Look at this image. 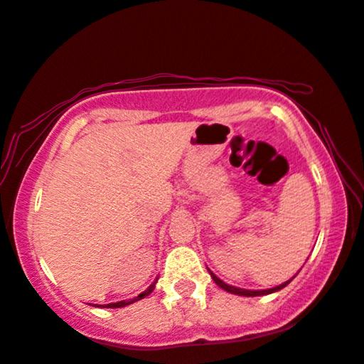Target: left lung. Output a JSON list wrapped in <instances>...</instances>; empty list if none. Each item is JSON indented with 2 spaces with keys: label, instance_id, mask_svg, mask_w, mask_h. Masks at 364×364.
<instances>
[{
  "label": "left lung",
  "instance_id": "left-lung-1",
  "mask_svg": "<svg viewBox=\"0 0 364 364\" xmlns=\"http://www.w3.org/2000/svg\"><path fill=\"white\" fill-rule=\"evenodd\" d=\"M210 274H212V278H213V281L217 282V284L221 287V289H225L226 292H231V294H237V295H245V297H258V295H267V294H271V292H276V291H281L282 287H286L289 282H291V279H289L287 282H282L281 286H276V287H273V289H267V291H247V289H239V287H234V286H228L226 282H223L221 279H218L217 276H215L212 271H210Z\"/></svg>",
  "mask_w": 364,
  "mask_h": 364
}]
</instances>
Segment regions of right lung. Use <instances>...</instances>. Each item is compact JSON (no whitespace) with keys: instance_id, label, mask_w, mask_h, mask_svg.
I'll use <instances>...</instances> for the list:
<instances>
[{"instance_id":"right-lung-1","label":"right lung","mask_w":364,"mask_h":364,"mask_svg":"<svg viewBox=\"0 0 364 364\" xmlns=\"http://www.w3.org/2000/svg\"><path fill=\"white\" fill-rule=\"evenodd\" d=\"M154 287H156V281L152 282V284L146 289L144 292H141L138 297H134V299H130V300H123V301H117V304H107V305H95V306H100V308H122V306H125V305H130V304H134V301H138V300H141V299H144V297H147V295H149L152 291H154Z\"/></svg>"}]
</instances>
